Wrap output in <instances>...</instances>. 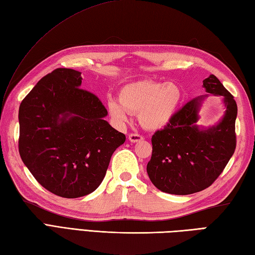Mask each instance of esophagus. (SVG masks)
<instances>
[{
  "label": "esophagus",
  "mask_w": 255,
  "mask_h": 255,
  "mask_svg": "<svg viewBox=\"0 0 255 255\" xmlns=\"http://www.w3.org/2000/svg\"><path fill=\"white\" fill-rule=\"evenodd\" d=\"M128 139H129V141H131V142H138V141H140V140H143V137L140 136V134H138V133H131L128 136Z\"/></svg>",
  "instance_id": "esophagus-1"
}]
</instances>
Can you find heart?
<instances>
[{
  "label": "heart",
  "instance_id": "obj_1",
  "mask_svg": "<svg viewBox=\"0 0 255 255\" xmlns=\"http://www.w3.org/2000/svg\"><path fill=\"white\" fill-rule=\"evenodd\" d=\"M184 92L176 82L139 80L124 85L118 101H107V111L118 125L127 122L128 113L137 114L145 130L155 131L173 122L182 106Z\"/></svg>",
  "mask_w": 255,
  "mask_h": 255
}]
</instances>
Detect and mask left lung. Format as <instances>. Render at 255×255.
Segmentation results:
<instances>
[{"mask_svg":"<svg viewBox=\"0 0 255 255\" xmlns=\"http://www.w3.org/2000/svg\"><path fill=\"white\" fill-rule=\"evenodd\" d=\"M203 88L205 95L186 103L169 126L151 139L152 155L147 172L153 185L164 193L189 195L207 188L235 152L238 107L234 96L214 74L203 81ZM208 95L222 97L225 113L217 124L204 128L197 122Z\"/></svg>","mask_w":255,"mask_h":255,"instance_id":"1","label":"left lung"}]
</instances>
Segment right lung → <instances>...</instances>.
I'll use <instances>...</instances> for the list:
<instances>
[{"label": "right lung", "instance_id": "add662e5", "mask_svg": "<svg viewBox=\"0 0 255 255\" xmlns=\"http://www.w3.org/2000/svg\"><path fill=\"white\" fill-rule=\"evenodd\" d=\"M81 83V72L56 69L34 86L18 112L21 160L41 186L66 198L94 192L114 151L126 140Z\"/></svg>", "mask_w": 255, "mask_h": 255}]
</instances>
